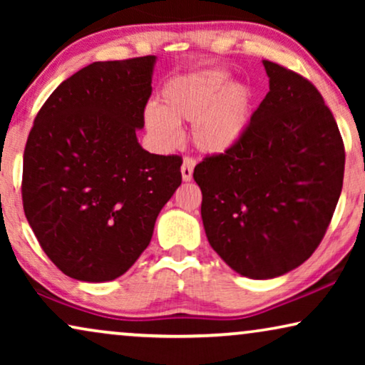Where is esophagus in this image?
I'll use <instances>...</instances> for the list:
<instances>
[{
  "mask_svg": "<svg viewBox=\"0 0 365 365\" xmlns=\"http://www.w3.org/2000/svg\"><path fill=\"white\" fill-rule=\"evenodd\" d=\"M194 166H196V161H194L192 158H186L182 161V166H181V174H182V181H191L192 179V171H194Z\"/></svg>",
  "mask_w": 365,
  "mask_h": 365,
  "instance_id": "34e87169",
  "label": "esophagus"
}]
</instances>
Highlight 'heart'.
Returning a JSON list of instances; mask_svg holds the SVG:
<instances>
[{"label": "heart", "mask_w": 365, "mask_h": 365, "mask_svg": "<svg viewBox=\"0 0 365 365\" xmlns=\"http://www.w3.org/2000/svg\"><path fill=\"white\" fill-rule=\"evenodd\" d=\"M254 93L246 83H232L222 68L182 74L161 89V104L144 109L148 133L161 148L181 139V124H192L194 146L202 154H222L244 138L252 121Z\"/></svg>", "instance_id": "b5f03b06"}]
</instances>
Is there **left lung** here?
<instances>
[{
	"label": "left lung",
	"mask_w": 365,
	"mask_h": 365,
	"mask_svg": "<svg viewBox=\"0 0 365 365\" xmlns=\"http://www.w3.org/2000/svg\"><path fill=\"white\" fill-rule=\"evenodd\" d=\"M269 93L232 149L194 168L211 247L249 279L284 276L321 244L342 191L346 153L321 93L262 61Z\"/></svg>",
	"instance_id": "1"
}]
</instances>
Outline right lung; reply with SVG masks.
Instances as JSON below:
<instances>
[{
	"label": "right lung",
	"mask_w": 365,
	"mask_h": 365,
	"mask_svg": "<svg viewBox=\"0 0 365 365\" xmlns=\"http://www.w3.org/2000/svg\"><path fill=\"white\" fill-rule=\"evenodd\" d=\"M156 56L98 61L54 89L23 156V207L43 251L84 282L123 276L181 186V158L141 148Z\"/></svg>",
	"instance_id": "obj_1"
}]
</instances>
